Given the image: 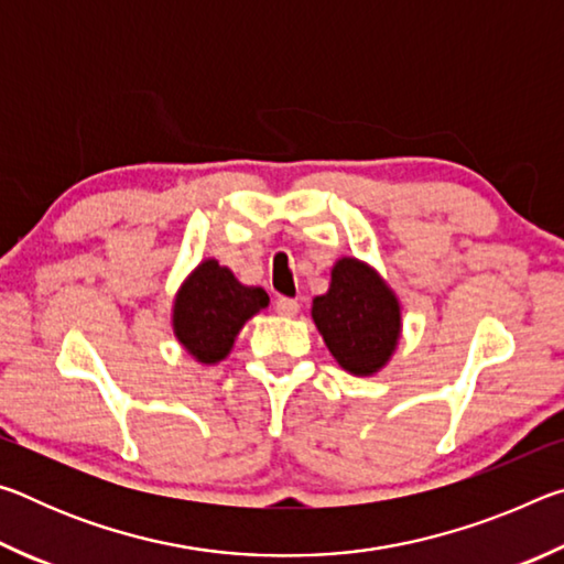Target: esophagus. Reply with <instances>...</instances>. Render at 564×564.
I'll use <instances>...</instances> for the list:
<instances>
[{
    "label": "esophagus",
    "mask_w": 564,
    "mask_h": 564,
    "mask_svg": "<svg viewBox=\"0 0 564 564\" xmlns=\"http://www.w3.org/2000/svg\"><path fill=\"white\" fill-rule=\"evenodd\" d=\"M275 311H279L281 313V316H295V313H299L301 311V303L299 301H295V299H279V301H275Z\"/></svg>",
    "instance_id": "1"
}]
</instances>
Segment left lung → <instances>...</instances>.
<instances>
[{"mask_svg": "<svg viewBox=\"0 0 564 564\" xmlns=\"http://www.w3.org/2000/svg\"><path fill=\"white\" fill-rule=\"evenodd\" d=\"M330 356L352 376H373L393 356L400 338V303L378 271L358 259H340L328 293L311 308Z\"/></svg>", "mask_w": 564, "mask_h": 564, "instance_id": "obj_1", "label": "left lung"}]
</instances>
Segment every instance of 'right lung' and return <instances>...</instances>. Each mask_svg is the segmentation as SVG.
<instances>
[{
  "mask_svg": "<svg viewBox=\"0 0 564 564\" xmlns=\"http://www.w3.org/2000/svg\"><path fill=\"white\" fill-rule=\"evenodd\" d=\"M269 305L259 285L238 283L236 275L206 259L191 271L174 301V336L198 362L214 366L234 348L243 323Z\"/></svg>",
  "mask_w": 564,
  "mask_h": 564,
  "instance_id": "1",
  "label": "right lung"
}]
</instances>
